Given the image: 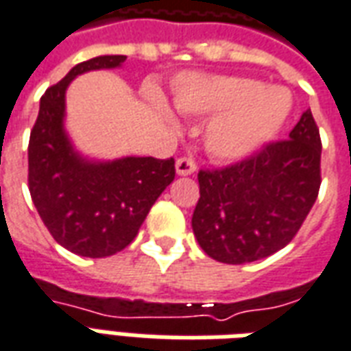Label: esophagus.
I'll list each match as a JSON object with an SVG mask.
<instances>
[{
	"label": "esophagus",
	"instance_id": "obj_1",
	"mask_svg": "<svg viewBox=\"0 0 351 351\" xmlns=\"http://www.w3.org/2000/svg\"><path fill=\"white\" fill-rule=\"evenodd\" d=\"M175 169H176V175L178 176H188V175H193L195 173V163L188 158H180V160H176L175 163Z\"/></svg>",
	"mask_w": 351,
	"mask_h": 351
}]
</instances>
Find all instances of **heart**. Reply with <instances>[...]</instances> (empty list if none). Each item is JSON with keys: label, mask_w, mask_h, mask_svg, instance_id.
<instances>
[{"label": "heart", "mask_w": 351, "mask_h": 351, "mask_svg": "<svg viewBox=\"0 0 351 351\" xmlns=\"http://www.w3.org/2000/svg\"><path fill=\"white\" fill-rule=\"evenodd\" d=\"M154 110L175 128L173 112L158 93L150 95ZM175 107L191 116H213L203 131L208 156L239 161L256 154L280 133L293 108L291 93L282 86H263L243 77L182 75L175 86Z\"/></svg>", "instance_id": "heart-1"}]
</instances>
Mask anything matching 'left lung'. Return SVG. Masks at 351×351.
Returning <instances> with one entry per match:
<instances>
[{"mask_svg":"<svg viewBox=\"0 0 351 351\" xmlns=\"http://www.w3.org/2000/svg\"><path fill=\"white\" fill-rule=\"evenodd\" d=\"M322 141L306 108L287 141L218 171H199L191 228L220 263L243 265L282 250L316 203Z\"/></svg>","mask_w":351,"mask_h":351,"instance_id":"8db88e82","label":"left lung"}]
</instances>
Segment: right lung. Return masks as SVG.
Instances as JSON below:
<instances>
[{
	"label": "right lung",
	"instance_id": "obj_1",
	"mask_svg": "<svg viewBox=\"0 0 351 351\" xmlns=\"http://www.w3.org/2000/svg\"><path fill=\"white\" fill-rule=\"evenodd\" d=\"M125 56H97L75 65L41 97L27 146V184L50 235L82 258H108L137 237L161 191L175 180V160L125 156L92 160L65 130V93L79 75L118 69Z\"/></svg>",
	"mask_w": 351,
	"mask_h": 351
}]
</instances>
